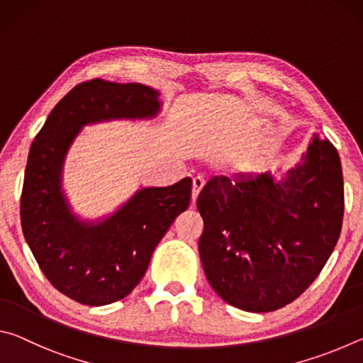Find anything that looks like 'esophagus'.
<instances>
[{
	"instance_id": "1",
	"label": "esophagus",
	"mask_w": 363,
	"mask_h": 363,
	"mask_svg": "<svg viewBox=\"0 0 363 363\" xmlns=\"http://www.w3.org/2000/svg\"><path fill=\"white\" fill-rule=\"evenodd\" d=\"M203 186H205V177L200 176V174L195 176V177H194V194H192L194 203H195L196 196H199V194H200V190L203 189Z\"/></svg>"
}]
</instances>
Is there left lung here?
<instances>
[{"label": "left lung", "instance_id": "left-lung-1", "mask_svg": "<svg viewBox=\"0 0 363 363\" xmlns=\"http://www.w3.org/2000/svg\"><path fill=\"white\" fill-rule=\"evenodd\" d=\"M196 208L205 224L200 259L213 290L242 311H277L317 279L340 238V155L314 134L281 179L270 171L214 176Z\"/></svg>", "mask_w": 363, "mask_h": 363}]
</instances>
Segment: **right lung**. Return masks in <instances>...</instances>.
<instances>
[{"instance_id": "add662e5", "label": "right lung", "mask_w": 363, "mask_h": 363, "mask_svg": "<svg viewBox=\"0 0 363 363\" xmlns=\"http://www.w3.org/2000/svg\"><path fill=\"white\" fill-rule=\"evenodd\" d=\"M160 93L139 83L91 79L60 101L30 147L21 199L23 237L54 288L86 306L128 296L143 280L153 250L190 205L192 179L140 187L99 219L73 213L62 176L70 147L84 126L113 120H152Z\"/></svg>"}]
</instances>
